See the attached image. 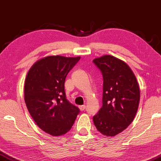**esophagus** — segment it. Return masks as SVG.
<instances>
[{
  "instance_id": "esophagus-1",
  "label": "esophagus",
  "mask_w": 161,
  "mask_h": 161,
  "mask_svg": "<svg viewBox=\"0 0 161 161\" xmlns=\"http://www.w3.org/2000/svg\"><path fill=\"white\" fill-rule=\"evenodd\" d=\"M86 105H80V106H79V109H80L81 111L84 110V109H86Z\"/></svg>"
}]
</instances>
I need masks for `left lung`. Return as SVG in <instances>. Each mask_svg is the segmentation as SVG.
<instances>
[{
    "instance_id": "obj_1",
    "label": "left lung",
    "mask_w": 161,
    "mask_h": 161,
    "mask_svg": "<svg viewBox=\"0 0 161 161\" xmlns=\"http://www.w3.org/2000/svg\"><path fill=\"white\" fill-rule=\"evenodd\" d=\"M103 75L102 107L93 117L102 134L114 136L131 124L138 109L140 91L129 65L111 55L93 60Z\"/></svg>"
}]
</instances>
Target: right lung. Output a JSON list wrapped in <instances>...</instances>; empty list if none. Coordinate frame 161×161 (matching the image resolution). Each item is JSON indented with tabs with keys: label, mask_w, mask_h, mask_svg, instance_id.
Segmentation results:
<instances>
[{
	"label": "right lung",
	"mask_w": 161,
	"mask_h": 161,
	"mask_svg": "<svg viewBox=\"0 0 161 161\" xmlns=\"http://www.w3.org/2000/svg\"><path fill=\"white\" fill-rule=\"evenodd\" d=\"M80 57L48 56L30 67L25 79V101L37 125L52 136L70 130L80 112L66 99L64 81Z\"/></svg>",
	"instance_id": "right-lung-1"
}]
</instances>
